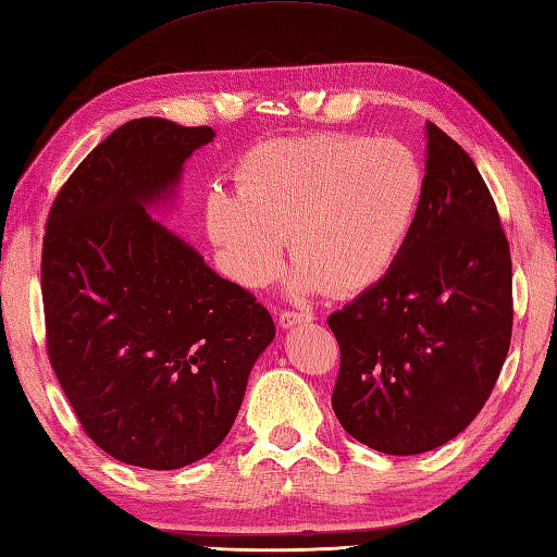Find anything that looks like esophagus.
<instances>
[{
    "label": "esophagus",
    "instance_id": "obj_1",
    "mask_svg": "<svg viewBox=\"0 0 557 557\" xmlns=\"http://www.w3.org/2000/svg\"><path fill=\"white\" fill-rule=\"evenodd\" d=\"M312 320V312H306V310H281L278 314V322L281 327H296V324H302V322H310Z\"/></svg>",
    "mask_w": 557,
    "mask_h": 557
}]
</instances>
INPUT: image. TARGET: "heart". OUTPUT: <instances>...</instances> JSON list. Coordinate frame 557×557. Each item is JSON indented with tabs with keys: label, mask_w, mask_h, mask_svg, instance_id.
Instances as JSON below:
<instances>
[{
	"label": "heart",
	"mask_w": 557,
	"mask_h": 557,
	"mask_svg": "<svg viewBox=\"0 0 557 557\" xmlns=\"http://www.w3.org/2000/svg\"><path fill=\"white\" fill-rule=\"evenodd\" d=\"M237 191L213 188L206 227L245 286L296 259L293 288L356 296L400 257L424 198V166L405 143L349 133L271 138L237 166Z\"/></svg>",
	"instance_id": "obj_1"
}]
</instances>
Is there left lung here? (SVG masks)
<instances>
[{
    "label": "left lung",
    "instance_id": "left-lung-1",
    "mask_svg": "<svg viewBox=\"0 0 557 557\" xmlns=\"http://www.w3.org/2000/svg\"><path fill=\"white\" fill-rule=\"evenodd\" d=\"M426 186L387 274L327 318L339 344L332 409L356 442L414 456L473 422L507 359L511 255L490 188L426 125Z\"/></svg>",
    "mask_w": 557,
    "mask_h": 557
}]
</instances>
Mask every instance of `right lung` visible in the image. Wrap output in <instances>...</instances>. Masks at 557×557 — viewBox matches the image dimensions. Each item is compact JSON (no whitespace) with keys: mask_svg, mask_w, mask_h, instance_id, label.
<instances>
[{"mask_svg":"<svg viewBox=\"0 0 557 557\" xmlns=\"http://www.w3.org/2000/svg\"><path fill=\"white\" fill-rule=\"evenodd\" d=\"M215 138L135 119L99 143L50 206L40 290L46 349L87 436L128 466L174 470L227 436L276 327L150 218L182 164Z\"/></svg>","mask_w":557,"mask_h":557,"instance_id":"right-lung-1","label":"right lung"}]
</instances>
